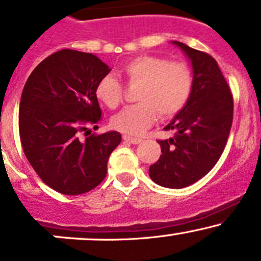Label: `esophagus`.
Wrapping results in <instances>:
<instances>
[{
  "label": "esophagus",
  "instance_id": "1",
  "mask_svg": "<svg viewBox=\"0 0 261 261\" xmlns=\"http://www.w3.org/2000/svg\"><path fill=\"white\" fill-rule=\"evenodd\" d=\"M122 139L125 141H127V143H130V144H140L141 141V139H138V138H131V136H128V135H123L122 136Z\"/></svg>",
  "mask_w": 261,
  "mask_h": 261
}]
</instances>
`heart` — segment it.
Returning a JSON list of instances; mask_svg holds the SVG:
<instances>
[{
	"label": "heart",
	"instance_id": "1",
	"mask_svg": "<svg viewBox=\"0 0 261 261\" xmlns=\"http://www.w3.org/2000/svg\"><path fill=\"white\" fill-rule=\"evenodd\" d=\"M121 74L130 84H140L138 103L116 114L111 125L120 133L141 135L160 117H172L188 102L193 89V73L183 62H169L159 55H140L121 67ZM96 96L103 105L115 109L122 101L123 87L117 78L106 74L96 86Z\"/></svg>",
	"mask_w": 261,
	"mask_h": 261
}]
</instances>
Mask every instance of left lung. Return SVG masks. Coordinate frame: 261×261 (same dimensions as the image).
<instances>
[{
	"label": "left lung",
	"instance_id": "1",
	"mask_svg": "<svg viewBox=\"0 0 261 261\" xmlns=\"http://www.w3.org/2000/svg\"><path fill=\"white\" fill-rule=\"evenodd\" d=\"M191 60L193 89L186 106L164 130L174 136L159 140L163 154L150 165L152 181L179 189L196 183L215 167L223 152L233 116V98L227 82L210 54L173 41Z\"/></svg>",
	"mask_w": 261,
	"mask_h": 261
}]
</instances>
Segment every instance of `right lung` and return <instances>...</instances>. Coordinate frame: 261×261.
Masks as SVG:
<instances>
[{"mask_svg":"<svg viewBox=\"0 0 261 261\" xmlns=\"http://www.w3.org/2000/svg\"><path fill=\"white\" fill-rule=\"evenodd\" d=\"M110 70L91 53L63 49L44 59L23 87L21 145L36 174L59 193L77 196L96 188L121 143L117 131L88 136L102 118L96 86Z\"/></svg>","mask_w":261,"mask_h":261,"instance_id":"right-lung-1","label":"right lung"}]
</instances>
